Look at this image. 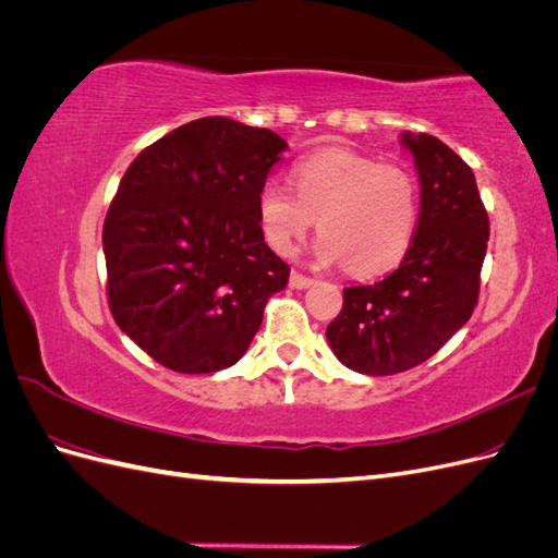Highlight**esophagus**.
Instances as JSON below:
<instances>
[{"label": "esophagus", "mask_w": 558, "mask_h": 558, "mask_svg": "<svg viewBox=\"0 0 558 558\" xmlns=\"http://www.w3.org/2000/svg\"><path fill=\"white\" fill-rule=\"evenodd\" d=\"M312 283H314L312 277L302 275V272H291V286H293V289H307V286H312Z\"/></svg>", "instance_id": "1"}]
</instances>
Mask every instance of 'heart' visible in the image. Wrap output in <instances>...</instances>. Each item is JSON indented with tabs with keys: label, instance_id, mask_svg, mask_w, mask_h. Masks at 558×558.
<instances>
[{
	"label": "heart",
	"instance_id": "heart-1",
	"mask_svg": "<svg viewBox=\"0 0 558 558\" xmlns=\"http://www.w3.org/2000/svg\"><path fill=\"white\" fill-rule=\"evenodd\" d=\"M296 195L279 181L258 193L263 238L289 256L314 228L318 263H344L351 275L375 277L393 269L410 251L418 223V183L396 162H379L351 150H320L293 165Z\"/></svg>",
	"mask_w": 558,
	"mask_h": 558
}]
</instances>
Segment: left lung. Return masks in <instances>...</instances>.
Here are the masks:
<instances>
[{
	"label": "left lung",
	"mask_w": 558,
	"mask_h": 558,
	"mask_svg": "<svg viewBox=\"0 0 558 558\" xmlns=\"http://www.w3.org/2000/svg\"><path fill=\"white\" fill-rule=\"evenodd\" d=\"M421 181L416 234L398 269L369 286L344 289L326 330L347 367L398 375L428 361L461 330L480 298L488 214L475 174L433 134H402Z\"/></svg>",
	"instance_id": "8db88e82"
}]
</instances>
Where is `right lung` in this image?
<instances>
[{
  "mask_svg": "<svg viewBox=\"0 0 558 558\" xmlns=\"http://www.w3.org/2000/svg\"><path fill=\"white\" fill-rule=\"evenodd\" d=\"M286 142L223 116L185 123L130 162L105 218L111 316L183 375L238 363L291 267L263 240L258 193Z\"/></svg>",
  "mask_w": 558,
  "mask_h": 558,
  "instance_id": "obj_1",
  "label": "right lung"
}]
</instances>
